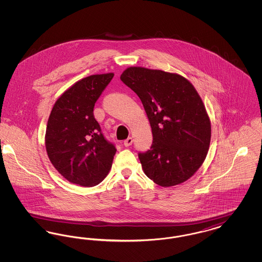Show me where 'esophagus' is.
Instances as JSON below:
<instances>
[{
	"instance_id": "esophagus-1",
	"label": "esophagus",
	"mask_w": 262,
	"mask_h": 262,
	"mask_svg": "<svg viewBox=\"0 0 262 262\" xmlns=\"http://www.w3.org/2000/svg\"><path fill=\"white\" fill-rule=\"evenodd\" d=\"M133 141H134L133 137H127L125 141H124V144H125V146H126V147H127V146H130V145L133 144Z\"/></svg>"
}]
</instances>
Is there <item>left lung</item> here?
Instances as JSON below:
<instances>
[{
    "label": "left lung",
    "mask_w": 262,
    "mask_h": 262,
    "mask_svg": "<svg viewBox=\"0 0 262 262\" xmlns=\"http://www.w3.org/2000/svg\"><path fill=\"white\" fill-rule=\"evenodd\" d=\"M121 80L141 100L153 142L138 153L143 172L167 187L186 182L209 149L210 120L193 85L182 75L141 67L127 68Z\"/></svg>",
    "instance_id": "8db88e82"
}]
</instances>
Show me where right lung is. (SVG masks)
I'll list each match as a JSON object with an SVG mask.
<instances>
[{
    "mask_svg": "<svg viewBox=\"0 0 262 262\" xmlns=\"http://www.w3.org/2000/svg\"><path fill=\"white\" fill-rule=\"evenodd\" d=\"M113 76V73L93 75L76 81L51 111L46 151L53 166L70 183L94 187L112 167L117 149L103 136L93 108Z\"/></svg>",
    "mask_w": 262,
    "mask_h": 262,
    "instance_id": "add662e5",
    "label": "right lung"
}]
</instances>
